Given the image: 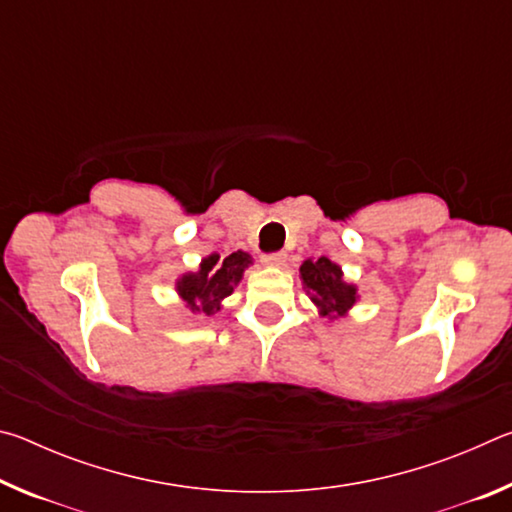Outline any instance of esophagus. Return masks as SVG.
<instances>
[{"label":"esophagus","mask_w":512,"mask_h":512,"mask_svg":"<svg viewBox=\"0 0 512 512\" xmlns=\"http://www.w3.org/2000/svg\"><path fill=\"white\" fill-rule=\"evenodd\" d=\"M262 262L266 266H282L284 262H287V253H284V250H280V253H268L262 257Z\"/></svg>","instance_id":"34e87169"}]
</instances>
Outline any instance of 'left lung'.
<instances>
[{"mask_svg": "<svg viewBox=\"0 0 512 512\" xmlns=\"http://www.w3.org/2000/svg\"><path fill=\"white\" fill-rule=\"evenodd\" d=\"M300 280L320 316L325 318L345 316L359 300L357 287L345 282L341 266L327 257L305 259L300 266Z\"/></svg>", "mask_w": 512, "mask_h": 512, "instance_id": "1", "label": "left lung"}]
</instances>
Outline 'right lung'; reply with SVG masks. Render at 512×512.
I'll use <instances>...</instances> for the list:
<instances>
[{"instance_id": "1", "label": "right lung", "mask_w": 512, "mask_h": 512, "mask_svg": "<svg viewBox=\"0 0 512 512\" xmlns=\"http://www.w3.org/2000/svg\"><path fill=\"white\" fill-rule=\"evenodd\" d=\"M250 264L253 259L244 250L223 259L219 255L205 257L196 273H185L176 282L178 296L187 302L192 314L214 316L221 309V302L235 291Z\"/></svg>"}]
</instances>
